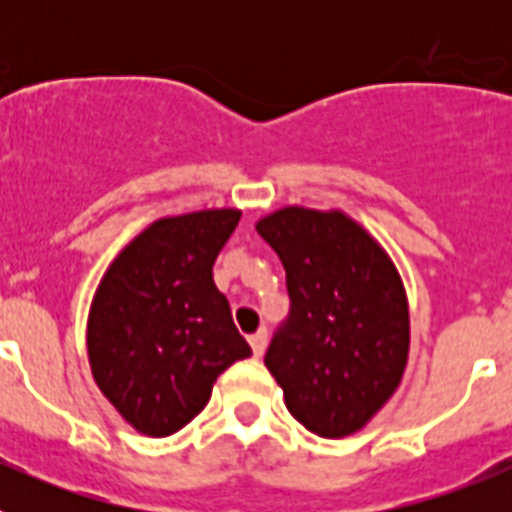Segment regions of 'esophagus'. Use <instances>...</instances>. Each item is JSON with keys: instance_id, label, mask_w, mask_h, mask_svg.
I'll return each instance as SVG.
<instances>
[{"instance_id": "obj_1", "label": "esophagus", "mask_w": 512, "mask_h": 512, "mask_svg": "<svg viewBox=\"0 0 512 512\" xmlns=\"http://www.w3.org/2000/svg\"><path fill=\"white\" fill-rule=\"evenodd\" d=\"M266 330L261 328V330H256V333H253L251 338H248V343H251V348H253V356H261L266 351Z\"/></svg>"}]
</instances>
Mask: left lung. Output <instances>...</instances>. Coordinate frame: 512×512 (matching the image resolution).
<instances>
[{
  "instance_id": "8db88e82",
  "label": "left lung",
  "mask_w": 512,
  "mask_h": 512,
  "mask_svg": "<svg viewBox=\"0 0 512 512\" xmlns=\"http://www.w3.org/2000/svg\"><path fill=\"white\" fill-rule=\"evenodd\" d=\"M287 271L289 315L264 364L307 431L343 438L395 395L410 348L405 287L343 212L284 207L256 223Z\"/></svg>"
}]
</instances>
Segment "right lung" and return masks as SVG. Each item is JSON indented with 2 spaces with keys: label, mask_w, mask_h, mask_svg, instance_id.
Masks as SVG:
<instances>
[{
  "label": "right lung",
  "mask_w": 512,
  "mask_h": 512,
  "mask_svg": "<svg viewBox=\"0 0 512 512\" xmlns=\"http://www.w3.org/2000/svg\"><path fill=\"white\" fill-rule=\"evenodd\" d=\"M238 210H202L148 225L117 253L89 310L87 351L102 395L135 431L176 433L212 384L251 346L212 282Z\"/></svg>",
  "instance_id": "add662e5"
}]
</instances>
